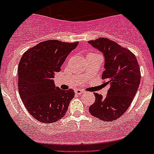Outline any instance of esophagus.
Returning a JSON list of instances; mask_svg holds the SVG:
<instances>
[{
    "label": "esophagus",
    "mask_w": 154,
    "mask_h": 154,
    "mask_svg": "<svg viewBox=\"0 0 154 154\" xmlns=\"http://www.w3.org/2000/svg\"><path fill=\"white\" fill-rule=\"evenodd\" d=\"M75 92L76 95H81V94H82L84 92L83 90H81V89H76L75 91Z\"/></svg>",
    "instance_id": "esophagus-1"
}]
</instances>
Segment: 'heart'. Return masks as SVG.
Segmentation results:
<instances>
[{
  "label": "heart",
  "mask_w": 154,
  "mask_h": 154,
  "mask_svg": "<svg viewBox=\"0 0 154 154\" xmlns=\"http://www.w3.org/2000/svg\"><path fill=\"white\" fill-rule=\"evenodd\" d=\"M89 55H96V54H94V53H90V54H89Z\"/></svg>",
  "instance_id": "heart-1"
}]
</instances>
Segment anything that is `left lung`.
I'll return each mask as SVG.
<instances>
[{"label": "left lung", "mask_w": 154, "mask_h": 154, "mask_svg": "<svg viewBox=\"0 0 154 154\" xmlns=\"http://www.w3.org/2000/svg\"><path fill=\"white\" fill-rule=\"evenodd\" d=\"M104 55L105 71L102 79L110 88L106 97L94 92L96 101L89 107L92 116L103 121H113L130 107L140 82V69L134 55L109 38L89 41Z\"/></svg>", "instance_id": "obj_1"}]
</instances>
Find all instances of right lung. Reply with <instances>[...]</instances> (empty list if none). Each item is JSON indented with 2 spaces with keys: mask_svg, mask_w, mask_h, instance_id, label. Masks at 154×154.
<instances>
[{
  "mask_svg": "<svg viewBox=\"0 0 154 154\" xmlns=\"http://www.w3.org/2000/svg\"><path fill=\"white\" fill-rule=\"evenodd\" d=\"M79 42H42L24 53L18 65V91L24 106L37 120L52 123L62 119L75 96L62 90L52 79Z\"/></svg>",
  "mask_w": 154,
  "mask_h": 154,
  "instance_id": "right-lung-1",
  "label": "right lung"
}]
</instances>
